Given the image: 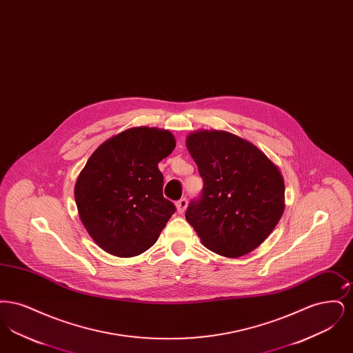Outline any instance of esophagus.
I'll use <instances>...</instances> for the list:
<instances>
[{"instance_id": "obj_1", "label": "esophagus", "mask_w": 353, "mask_h": 353, "mask_svg": "<svg viewBox=\"0 0 353 353\" xmlns=\"http://www.w3.org/2000/svg\"><path fill=\"white\" fill-rule=\"evenodd\" d=\"M186 206H188V200L186 199H181V200H179V201L176 202V208H177V213H180V214H183L185 212V209H186Z\"/></svg>"}]
</instances>
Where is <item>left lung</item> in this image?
Listing matches in <instances>:
<instances>
[{
    "instance_id": "1",
    "label": "left lung",
    "mask_w": 353,
    "mask_h": 353,
    "mask_svg": "<svg viewBox=\"0 0 353 353\" xmlns=\"http://www.w3.org/2000/svg\"><path fill=\"white\" fill-rule=\"evenodd\" d=\"M186 148L203 180L201 199L185 219L202 245L238 258L256 249L285 212V180L279 168L252 143L226 131L188 134Z\"/></svg>"
}]
</instances>
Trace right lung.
Here are the masks:
<instances>
[{
	"label": "right lung",
	"instance_id": "add662e5",
	"mask_svg": "<svg viewBox=\"0 0 353 353\" xmlns=\"http://www.w3.org/2000/svg\"><path fill=\"white\" fill-rule=\"evenodd\" d=\"M176 147L168 130L134 127L101 144L74 196L87 233L104 252L130 258L148 250L176 212L164 199L159 163Z\"/></svg>",
	"mask_w": 353,
	"mask_h": 353
}]
</instances>
